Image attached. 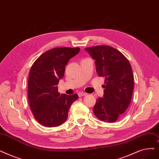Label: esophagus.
I'll list each match as a JSON object with an SVG mask.
<instances>
[{
	"label": "esophagus",
	"instance_id": "34e87169",
	"mask_svg": "<svg viewBox=\"0 0 159 159\" xmlns=\"http://www.w3.org/2000/svg\"><path fill=\"white\" fill-rule=\"evenodd\" d=\"M87 95V93H85V92H79V93H78V95H79V97H82V96H86Z\"/></svg>",
	"mask_w": 159,
	"mask_h": 159
}]
</instances>
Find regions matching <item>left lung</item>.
I'll use <instances>...</instances> for the list:
<instances>
[{"mask_svg": "<svg viewBox=\"0 0 159 159\" xmlns=\"http://www.w3.org/2000/svg\"><path fill=\"white\" fill-rule=\"evenodd\" d=\"M85 50L95 60L96 71L105 78L103 97L97 99L94 115L101 121L114 122L126 112L132 98L134 79L127 58L108 45L87 47Z\"/></svg>", "mask_w": 159, "mask_h": 159, "instance_id": "left-lung-1", "label": "left lung"}]
</instances>
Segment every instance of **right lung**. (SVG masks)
<instances>
[{
  "instance_id": "1",
  "label": "right lung",
  "mask_w": 159,
  "mask_h": 159,
  "mask_svg": "<svg viewBox=\"0 0 159 159\" xmlns=\"http://www.w3.org/2000/svg\"><path fill=\"white\" fill-rule=\"evenodd\" d=\"M80 48L58 47L45 52L31 67L28 83V98L34 118L47 127L64 123L77 94L67 95L58 92L60 79L64 76L65 66Z\"/></svg>"
}]
</instances>
